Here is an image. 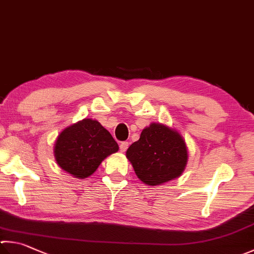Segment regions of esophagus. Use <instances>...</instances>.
Returning a JSON list of instances; mask_svg holds the SVG:
<instances>
[{
    "label": "esophagus",
    "instance_id": "34e87169",
    "mask_svg": "<svg viewBox=\"0 0 254 254\" xmlns=\"http://www.w3.org/2000/svg\"><path fill=\"white\" fill-rule=\"evenodd\" d=\"M128 146H129V143L127 141H123L121 145H119V149H121L122 152H125L127 150Z\"/></svg>",
    "mask_w": 254,
    "mask_h": 254
}]
</instances>
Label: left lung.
I'll return each instance as SVG.
<instances>
[{
    "label": "left lung",
    "instance_id": "left-lung-1",
    "mask_svg": "<svg viewBox=\"0 0 254 254\" xmlns=\"http://www.w3.org/2000/svg\"><path fill=\"white\" fill-rule=\"evenodd\" d=\"M135 174L147 186H160L183 174L188 147L181 133L164 124L151 123L126 151Z\"/></svg>",
    "mask_w": 254,
    "mask_h": 254
}]
</instances>
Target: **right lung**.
Returning <instances> with one entry per match:
<instances>
[{
    "mask_svg": "<svg viewBox=\"0 0 254 254\" xmlns=\"http://www.w3.org/2000/svg\"><path fill=\"white\" fill-rule=\"evenodd\" d=\"M118 149V143L106 128L95 119L85 118L66 127L57 136L54 156L64 171L74 178L84 179Z\"/></svg>",
    "mask_w": 254,
    "mask_h": 254,
    "instance_id": "add662e5",
    "label": "right lung"
}]
</instances>
